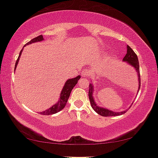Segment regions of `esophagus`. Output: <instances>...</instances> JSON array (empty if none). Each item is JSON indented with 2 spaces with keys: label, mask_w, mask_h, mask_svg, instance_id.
I'll list each match as a JSON object with an SVG mask.
<instances>
[{
  "label": "esophagus",
  "mask_w": 158,
  "mask_h": 158,
  "mask_svg": "<svg viewBox=\"0 0 158 158\" xmlns=\"http://www.w3.org/2000/svg\"><path fill=\"white\" fill-rule=\"evenodd\" d=\"M89 74V70H87V69H84V71H82V72H81V76L83 77H88Z\"/></svg>",
  "instance_id": "obj_1"
}]
</instances>
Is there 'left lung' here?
Segmentation results:
<instances>
[{
	"label": "left lung",
	"mask_w": 158,
	"mask_h": 158,
	"mask_svg": "<svg viewBox=\"0 0 158 158\" xmlns=\"http://www.w3.org/2000/svg\"><path fill=\"white\" fill-rule=\"evenodd\" d=\"M123 61H125L128 64H130L131 66H132L135 69V70L136 71L137 77H138V90L140 88V74H139V61L138 58H137V55L134 52L132 48H131L128 45H127V54L124 57L123 59ZM93 92H94V85H93L92 82L91 81L89 84V98L91 106L93 110L96 112L97 114L103 117H111V116H119L124 114L127 112V110L121 111V112H114V111L110 110L108 109L99 106L98 104L96 103V102L94 100V97H93Z\"/></svg>",
	"instance_id": "obj_1"
}]
</instances>
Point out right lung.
I'll use <instances>...</instances> for the list:
<instances>
[{"instance_id":"right-lung-1","label":"right lung","mask_w":158,"mask_h":158,"mask_svg":"<svg viewBox=\"0 0 158 158\" xmlns=\"http://www.w3.org/2000/svg\"><path fill=\"white\" fill-rule=\"evenodd\" d=\"M43 40H44L43 35H39V36H37L36 38H34V39L31 40L29 42H28V43L26 44V45H24L23 47H25L26 45H28V44L35 43V42L41 41H43ZM23 49L20 52L19 58H18L17 61H16V62H15L14 72L15 71V69H16L17 64H19V59H20V57H21V55L22 52H23ZM80 78H81V76H79H79H77V77H74V78L68 79L67 81L65 82L64 87H63V89H62L61 94H60V97H59V101H58L56 104H54L52 107L48 108V110L44 111V112H40V114H44V115H51V114H56V113L59 112V111L63 110V109L64 108V106H66V102H67V101H68L69 97V96H70L71 92H72L73 88H74L75 85L77 84L78 80Z\"/></svg>"}]
</instances>
